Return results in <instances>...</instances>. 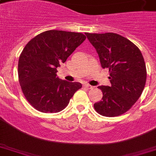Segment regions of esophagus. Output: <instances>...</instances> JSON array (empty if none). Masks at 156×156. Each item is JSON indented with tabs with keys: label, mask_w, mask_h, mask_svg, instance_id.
<instances>
[{
	"label": "esophagus",
	"mask_w": 156,
	"mask_h": 156,
	"mask_svg": "<svg viewBox=\"0 0 156 156\" xmlns=\"http://www.w3.org/2000/svg\"><path fill=\"white\" fill-rule=\"evenodd\" d=\"M83 87L86 88H87V89H92L93 88L92 86H90V84H88V83H83Z\"/></svg>",
	"instance_id": "esophagus-1"
}]
</instances>
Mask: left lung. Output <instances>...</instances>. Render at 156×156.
<instances>
[{
  "label": "left lung",
  "instance_id": "1",
  "mask_svg": "<svg viewBox=\"0 0 156 156\" xmlns=\"http://www.w3.org/2000/svg\"><path fill=\"white\" fill-rule=\"evenodd\" d=\"M96 50L103 69H109L111 85L100 86L103 98L94 104L104 116L125 113L142 95L147 80V69L142 52L128 39L115 33H85Z\"/></svg>",
  "mask_w": 156,
  "mask_h": 156
}]
</instances>
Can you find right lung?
Here are the masks:
<instances>
[{
    "label": "right lung",
    "mask_w": 156,
    "mask_h": 156,
    "mask_svg": "<svg viewBox=\"0 0 156 156\" xmlns=\"http://www.w3.org/2000/svg\"><path fill=\"white\" fill-rule=\"evenodd\" d=\"M86 40L82 33L50 30L39 34L23 48L18 80L29 104L42 112H59L68 105L80 83L61 80L56 68Z\"/></svg>",
    "instance_id": "1"
}]
</instances>
